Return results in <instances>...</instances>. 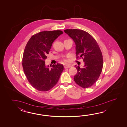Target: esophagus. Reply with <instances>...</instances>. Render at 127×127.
<instances>
[{"label": "esophagus", "instance_id": "1", "mask_svg": "<svg viewBox=\"0 0 127 127\" xmlns=\"http://www.w3.org/2000/svg\"><path fill=\"white\" fill-rule=\"evenodd\" d=\"M71 67V66L70 65H65L64 67L65 68H69V67Z\"/></svg>", "mask_w": 127, "mask_h": 127}]
</instances>
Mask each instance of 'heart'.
<instances>
[{
  "label": "heart",
  "mask_w": 127,
  "mask_h": 127,
  "mask_svg": "<svg viewBox=\"0 0 127 127\" xmlns=\"http://www.w3.org/2000/svg\"><path fill=\"white\" fill-rule=\"evenodd\" d=\"M64 61L65 62H67V60H65Z\"/></svg>",
  "instance_id": "obj_1"
}]
</instances>
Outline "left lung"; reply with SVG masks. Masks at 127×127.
<instances>
[{"instance_id":"8db88e82","label":"left lung","mask_w":127,"mask_h":127,"mask_svg":"<svg viewBox=\"0 0 127 127\" xmlns=\"http://www.w3.org/2000/svg\"><path fill=\"white\" fill-rule=\"evenodd\" d=\"M64 31L75 42L76 58H82L84 62V67H76L78 71L74 80L83 88L90 87L98 79L103 69V55L100 48L92 35L85 31L67 29Z\"/></svg>"}]
</instances>
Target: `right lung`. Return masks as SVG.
<instances>
[{
  "mask_svg": "<svg viewBox=\"0 0 127 127\" xmlns=\"http://www.w3.org/2000/svg\"><path fill=\"white\" fill-rule=\"evenodd\" d=\"M62 33L61 30L38 32L32 35L25 46L22 60L23 70L29 83L38 91L45 92L51 89L64 70L62 64H53L50 69L45 63L52 43Z\"/></svg>",
  "mask_w": 127,
  "mask_h": 127,
  "instance_id": "obj_1",
  "label": "right lung"
}]
</instances>
